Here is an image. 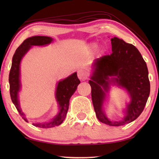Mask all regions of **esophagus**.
I'll list each match as a JSON object with an SVG mask.
<instances>
[{"label": "esophagus", "instance_id": "1", "mask_svg": "<svg viewBox=\"0 0 159 159\" xmlns=\"http://www.w3.org/2000/svg\"><path fill=\"white\" fill-rule=\"evenodd\" d=\"M77 75L78 78H79L80 80H85L87 79V74L86 72H85V71L81 69L77 71Z\"/></svg>", "mask_w": 159, "mask_h": 159}]
</instances>
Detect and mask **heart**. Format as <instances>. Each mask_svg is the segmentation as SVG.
Instances as JSON below:
<instances>
[{"label":"heart","mask_w":159,"mask_h":159,"mask_svg":"<svg viewBox=\"0 0 159 159\" xmlns=\"http://www.w3.org/2000/svg\"><path fill=\"white\" fill-rule=\"evenodd\" d=\"M91 47H92V48L93 49H95V48H96V47H97V46H96V44H95V43H93V44H92V46H91Z\"/></svg>","instance_id":"b5f03b06"}]
</instances>
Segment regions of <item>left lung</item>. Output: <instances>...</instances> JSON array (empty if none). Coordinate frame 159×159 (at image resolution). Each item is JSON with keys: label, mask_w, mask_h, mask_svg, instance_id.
Returning a JSON list of instances; mask_svg holds the SVG:
<instances>
[{"label": "left lung", "mask_w": 159, "mask_h": 159, "mask_svg": "<svg viewBox=\"0 0 159 159\" xmlns=\"http://www.w3.org/2000/svg\"><path fill=\"white\" fill-rule=\"evenodd\" d=\"M111 41L112 53L95 60L94 71L89 83L98 119L109 126H120L136 120L143 112L150 95V84L146 63L136 47L116 37ZM114 75L117 78L111 81L126 89L131 98L126 116L119 122L110 121L102 107L105 92L108 89V76Z\"/></svg>", "instance_id": "8db88e82"}]
</instances>
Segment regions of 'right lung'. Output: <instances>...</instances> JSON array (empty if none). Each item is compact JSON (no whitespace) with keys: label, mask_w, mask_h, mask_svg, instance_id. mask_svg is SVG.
<instances>
[{"label":"right lung","mask_w":159,"mask_h":159,"mask_svg":"<svg viewBox=\"0 0 159 159\" xmlns=\"http://www.w3.org/2000/svg\"><path fill=\"white\" fill-rule=\"evenodd\" d=\"M52 41V38L46 36H34L27 38L20 45L13 55L12 59L11 67L9 76V92L12 102L22 116L23 120L26 122L28 120L25 117L20 107L18 98V93L20 88V63L23 56L27 52L32 46H43L48 44ZM80 80L78 79L76 73H74L66 79L59 82L56 90V98L59 104V113L50 121L46 123H33V125L39 128H52L59 126L65 120L68 110L69 102L71 96L75 92L77 86L79 85Z\"/></svg>","instance_id":"right-lung-1"}]
</instances>
